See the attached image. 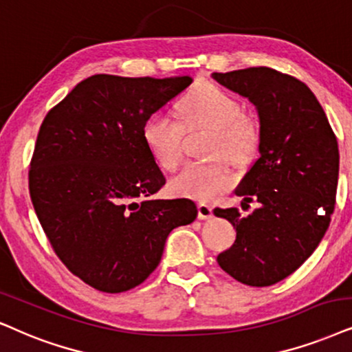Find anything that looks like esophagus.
I'll return each instance as SVG.
<instances>
[{
  "mask_svg": "<svg viewBox=\"0 0 352 352\" xmlns=\"http://www.w3.org/2000/svg\"><path fill=\"white\" fill-rule=\"evenodd\" d=\"M198 217L199 219H211L212 217V208L206 203L198 204Z\"/></svg>",
  "mask_w": 352,
  "mask_h": 352,
  "instance_id": "esophagus-1",
  "label": "esophagus"
}]
</instances>
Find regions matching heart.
I'll use <instances>...</instances> for the list:
<instances>
[{
    "label": "heart",
    "instance_id": "1",
    "mask_svg": "<svg viewBox=\"0 0 352 352\" xmlns=\"http://www.w3.org/2000/svg\"><path fill=\"white\" fill-rule=\"evenodd\" d=\"M180 120L170 113L157 112L144 123L143 138L159 166L172 170L182 159L185 130L208 128L214 131L209 155L230 164H245L255 154L258 128L253 118L232 94L214 84L203 82L177 102ZM232 185V177L221 164H186L172 177L170 191L182 198L209 201Z\"/></svg>",
    "mask_w": 352,
    "mask_h": 352
}]
</instances>
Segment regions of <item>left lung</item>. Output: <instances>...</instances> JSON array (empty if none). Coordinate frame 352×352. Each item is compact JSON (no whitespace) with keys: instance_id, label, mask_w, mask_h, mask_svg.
Wrapping results in <instances>:
<instances>
[{"instance_id":"obj_1","label":"left lung","mask_w":352,"mask_h":352,"mask_svg":"<svg viewBox=\"0 0 352 352\" xmlns=\"http://www.w3.org/2000/svg\"><path fill=\"white\" fill-rule=\"evenodd\" d=\"M212 79L255 105L260 157L235 195L260 208L243 217L237 208L214 214L237 237L217 255L226 273L247 286L283 281L312 255L330 226L336 201L340 153L322 105L299 79L260 66L212 73Z\"/></svg>"}]
</instances>
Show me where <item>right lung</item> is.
Segmentation results:
<instances>
[{
	"label": "right lung",
	"mask_w": 352,
	"mask_h": 352,
	"mask_svg": "<svg viewBox=\"0 0 352 352\" xmlns=\"http://www.w3.org/2000/svg\"><path fill=\"white\" fill-rule=\"evenodd\" d=\"M193 82L191 76L94 74L53 107L29 170L35 214L53 250L97 291L140 286L168 234L198 216L191 199H151L166 184L143 128Z\"/></svg>",
	"instance_id": "obj_1"
}]
</instances>
